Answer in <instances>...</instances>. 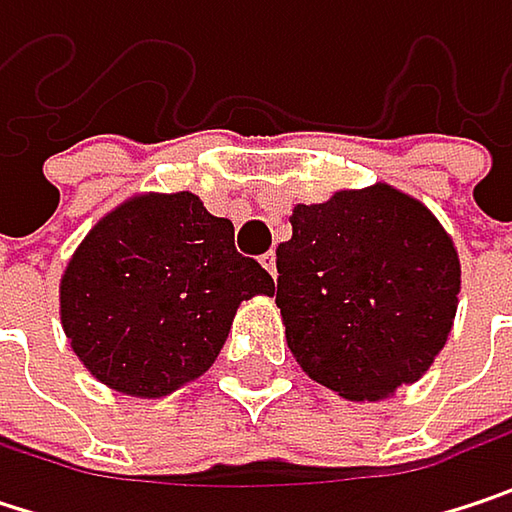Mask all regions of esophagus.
I'll use <instances>...</instances> for the list:
<instances>
[{"mask_svg":"<svg viewBox=\"0 0 512 512\" xmlns=\"http://www.w3.org/2000/svg\"><path fill=\"white\" fill-rule=\"evenodd\" d=\"M260 263H263V266H266V272H269V275H272V278H275V275H278V272H275V252H266V255L260 257Z\"/></svg>","mask_w":512,"mask_h":512,"instance_id":"34e87169","label":"esophagus"}]
</instances>
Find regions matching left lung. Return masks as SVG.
Returning <instances> with one entry per match:
<instances>
[{
	"label": "left lung",
	"instance_id": "8db88e82",
	"mask_svg": "<svg viewBox=\"0 0 512 512\" xmlns=\"http://www.w3.org/2000/svg\"><path fill=\"white\" fill-rule=\"evenodd\" d=\"M290 225L275 252V305L299 367L347 400L421 379L460 293V257L436 216L376 183L296 204Z\"/></svg>",
	"mask_w": 512,
	"mask_h": 512
}]
</instances>
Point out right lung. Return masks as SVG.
<instances>
[{
	"label": "right lung",
	"instance_id": "right-lung-1",
	"mask_svg": "<svg viewBox=\"0 0 512 512\" xmlns=\"http://www.w3.org/2000/svg\"><path fill=\"white\" fill-rule=\"evenodd\" d=\"M272 275L234 246V225L198 195H142L100 219L61 278V326L109 388L165 397L225 347L243 299Z\"/></svg>",
	"mask_w": 512,
	"mask_h": 512
}]
</instances>
